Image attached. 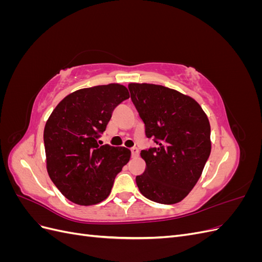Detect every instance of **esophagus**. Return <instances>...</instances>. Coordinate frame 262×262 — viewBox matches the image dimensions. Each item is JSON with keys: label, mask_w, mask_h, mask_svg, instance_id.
I'll return each mask as SVG.
<instances>
[{"label": "esophagus", "mask_w": 262, "mask_h": 262, "mask_svg": "<svg viewBox=\"0 0 262 262\" xmlns=\"http://www.w3.org/2000/svg\"><path fill=\"white\" fill-rule=\"evenodd\" d=\"M131 155H132V157H138L139 156V148L131 147Z\"/></svg>", "instance_id": "34e87169"}]
</instances>
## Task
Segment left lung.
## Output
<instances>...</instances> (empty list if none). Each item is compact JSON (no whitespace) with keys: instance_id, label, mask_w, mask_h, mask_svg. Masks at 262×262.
I'll list each match as a JSON object with an SVG mask.
<instances>
[{"instance_id":"left-lung-1","label":"left lung","mask_w":262,"mask_h":262,"mask_svg":"<svg viewBox=\"0 0 262 262\" xmlns=\"http://www.w3.org/2000/svg\"><path fill=\"white\" fill-rule=\"evenodd\" d=\"M131 100L155 147L141 150L145 171L137 176L147 199L162 204L181 201L199 180L211 153V126L201 106L175 90L129 84Z\"/></svg>"}]
</instances>
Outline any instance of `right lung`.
<instances>
[{
  "label": "right lung",
  "instance_id": "obj_1",
  "mask_svg": "<svg viewBox=\"0 0 262 262\" xmlns=\"http://www.w3.org/2000/svg\"><path fill=\"white\" fill-rule=\"evenodd\" d=\"M129 97L120 84L78 90L61 100L47 121V170L73 203L92 205L105 200L129 162L130 149L98 143L115 108Z\"/></svg>",
  "mask_w": 262,
  "mask_h": 262
}]
</instances>
